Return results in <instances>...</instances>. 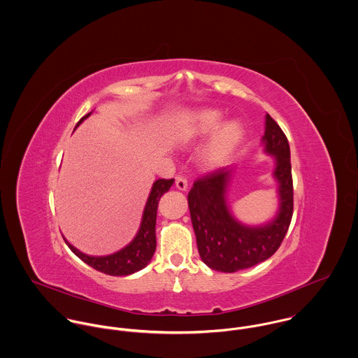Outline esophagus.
Wrapping results in <instances>:
<instances>
[{"instance_id": "34e87169", "label": "esophagus", "mask_w": 358, "mask_h": 358, "mask_svg": "<svg viewBox=\"0 0 358 358\" xmlns=\"http://www.w3.org/2000/svg\"><path fill=\"white\" fill-rule=\"evenodd\" d=\"M176 187H177L180 191H187V188H188V180H187L184 176H177V177H176Z\"/></svg>"}]
</instances>
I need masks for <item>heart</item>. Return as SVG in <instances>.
<instances>
[{
    "label": "heart",
    "mask_w": 358,
    "mask_h": 358,
    "mask_svg": "<svg viewBox=\"0 0 358 358\" xmlns=\"http://www.w3.org/2000/svg\"><path fill=\"white\" fill-rule=\"evenodd\" d=\"M221 120L222 114L217 110L196 111L181 123L177 130V138L187 144L200 140L213 133ZM243 136L244 129L238 120L222 123L200 152L199 159L201 166L206 169H220L225 166L236 151Z\"/></svg>",
    "instance_id": "b5f03b06"
}]
</instances>
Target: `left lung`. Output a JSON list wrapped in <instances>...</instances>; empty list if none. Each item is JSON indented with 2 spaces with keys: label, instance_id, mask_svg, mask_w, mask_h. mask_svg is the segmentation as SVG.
Instances as JSON below:
<instances>
[{
  "label": "left lung",
  "instance_id": "1",
  "mask_svg": "<svg viewBox=\"0 0 358 358\" xmlns=\"http://www.w3.org/2000/svg\"><path fill=\"white\" fill-rule=\"evenodd\" d=\"M262 143L265 152L276 160L273 177L278 184V211L272 221L247 227L232 215L227 194L235 167H222L199 178L188 194L199 255L213 271L234 273L266 261L278 251L289 228L294 211L289 145L269 114Z\"/></svg>",
  "mask_w": 358,
  "mask_h": 358
}]
</instances>
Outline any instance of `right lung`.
<instances>
[{
	"instance_id": "add662e5",
	"label": "right lung",
	"mask_w": 358,
	"mask_h": 358,
	"mask_svg": "<svg viewBox=\"0 0 358 358\" xmlns=\"http://www.w3.org/2000/svg\"><path fill=\"white\" fill-rule=\"evenodd\" d=\"M92 113L86 114L83 118H80L77 126L82 123V120H86ZM174 180H157L152 185L151 194L147 200L143 220L140 229L126 247H123L120 251L104 255V257H93L86 255L80 252L78 248H76L73 244H70L66 238V244L70 247V250L82 259L85 264L92 266L93 269L110 275V276H127L131 273H136L145 268L150 261L154 257V252L157 250V235H155V225H157V211H158V203L164 192L170 189Z\"/></svg>"
}]
</instances>
